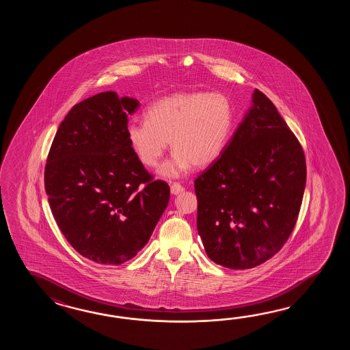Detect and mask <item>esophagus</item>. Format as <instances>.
<instances>
[{
    "instance_id": "esophagus-1",
    "label": "esophagus",
    "mask_w": 350,
    "mask_h": 350,
    "mask_svg": "<svg viewBox=\"0 0 350 350\" xmlns=\"http://www.w3.org/2000/svg\"><path fill=\"white\" fill-rule=\"evenodd\" d=\"M170 191H172V195H178V193L184 191V187L180 185L178 183H174V184H172V186H170Z\"/></svg>"
}]
</instances>
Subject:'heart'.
<instances>
[{
  "instance_id": "b5f03b06",
  "label": "heart",
  "mask_w": 350,
  "mask_h": 350,
  "mask_svg": "<svg viewBox=\"0 0 350 350\" xmlns=\"http://www.w3.org/2000/svg\"><path fill=\"white\" fill-rule=\"evenodd\" d=\"M234 106L221 92H175L150 105L145 121H131L126 139L142 164L157 167L170 142L174 155L161 175L176 178L191 165L208 166L221 154L234 126Z\"/></svg>"
}]
</instances>
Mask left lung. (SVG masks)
I'll return each instance as SVG.
<instances>
[{
  "mask_svg": "<svg viewBox=\"0 0 350 350\" xmlns=\"http://www.w3.org/2000/svg\"><path fill=\"white\" fill-rule=\"evenodd\" d=\"M305 181L300 142L255 89L252 109L221 155L193 181L198 231L208 258L235 270L273 258L297 224Z\"/></svg>",
  "mask_w": 350,
  "mask_h": 350,
  "instance_id": "obj_1",
  "label": "left lung"
}]
</instances>
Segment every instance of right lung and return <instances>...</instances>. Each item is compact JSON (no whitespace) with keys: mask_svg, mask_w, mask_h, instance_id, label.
Instances as JSON below:
<instances>
[{"mask_svg":"<svg viewBox=\"0 0 350 350\" xmlns=\"http://www.w3.org/2000/svg\"><path fill=\"white\" fill-rule=\"evenodd\" d=\"M139 101L101 92L75 105L59 124L45 166L50 208L70 245L103 265L133 259L170 199L130 148L127 116Z\"/></svg>","mask_w":350,"mask_h":350,"instance_id":"add662e5","label":"right lung"}]
</instances>
